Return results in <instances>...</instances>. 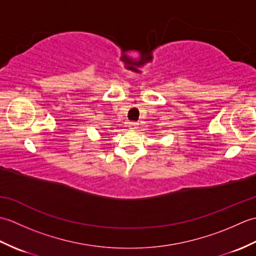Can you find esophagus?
<instances>
[{"instance_id":"obj_1","label":"esophagus","mask_w":256,"mask_h":256,"mask_svg":"<svg viewBox=\"0 0 256 256\" xmlns=\"http://www.w3.org/2000/svg\"><path fill=\"white\" fill-rule=\"evenodd\" d=\"M128 128L131 130H136L138 128V122H130L128 123Z\"/></svg>"}]
</instances>
